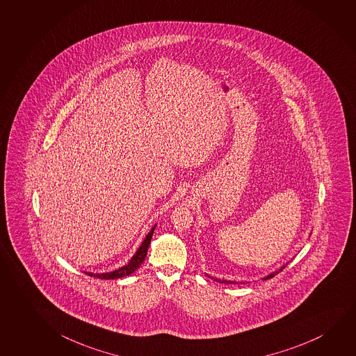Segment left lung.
I'll return each instance as SVG.
<instances>
[{"instance_id":"1","label":"left lung","mask_w":356,"mask_h":356,"mask_svg":"<svg viewBox=\"0 0 356 356\" xmlns=\"http://www.w3.org/2000/svg\"><path fill=\"white\" fill-rule=\"evenodd\" d=\"M284 268H286V265H284V266H282V268H280L279 271H276V273H274V274L268 275V276H266V277H265V279H264V280H268V279H271V277H274L275 275L279 274L280 271H282V270H284ZM214 280H216V281H217V282H220V284H233V282H232V281H225V280H219V279H214Z\"/></svg>"}]
</instances>
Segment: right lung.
Segmentation results:
<instances>
[{"label":"right lung","instance_id":"obj_1","mask_svg":"<svg viewBox=\"0 0 356 356\" xmlns=\"http://www.w3.org/2000/svg\"><path fill=\"white\" fill-rule=\"evenodd\" d=\"M154 229H155V227H153V228L150 229L148 236H145V239L143 241L142 245L138 249V252H136V255L131 257V261L127 264L126 266L118 268V270H115V271H112V273H106V274H91V273H86V274H88V276H95V277L101 280L120 279V277H124V276L133 274L137 268H139V266H140L143 261H144V259L147 257L149 244H150V241H152Z\"/></svg>","mask_w":356,"mask_h":356}]
</instances>
